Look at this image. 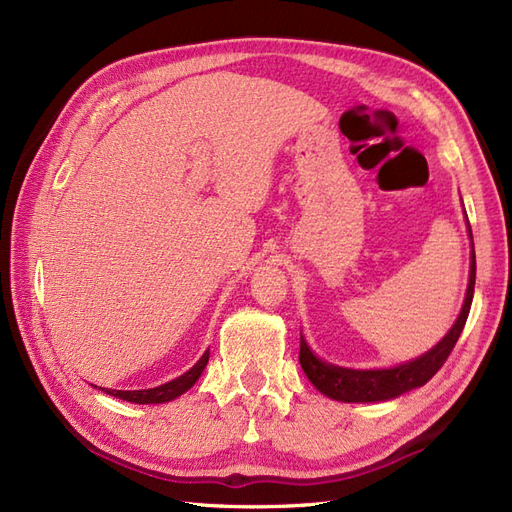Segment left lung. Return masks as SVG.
<instances>
[{
	"label": "left lung",
	"mask_w": 512,
	"mask_h": 512,
	"mask_svg": "<svg viewBox=\"0 0 512 512\" xmlns=\"http://www.w3.org/2000/svg\"><path fill=\"white\" fill-rule=\"evenodd\" d=\"M472 237V230H470ZM474 282H476V254L472 243V256H470V282L466 301H463L461 314L457 316L453 329L444 335L442 342H438L429 352H425L418 359L404 363L391 369H346L331 363L320 361L318 356L309 350L305 339L301 335V350H299V363L316 389L337 401H348V404H365V401H386L404 395L418 386L427 384L436 371L446 363L448 354L453 352L457 339L466 327V320L470 314V305L474 297Z\"/></svg>",
	"instance_id": "obj_1"
}]
</instances>
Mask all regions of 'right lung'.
Masks as SVG:
<instances>
[{"instance_id":"add662e5","label":"right lung","mask_w":512,"mask_h":512,"mask_svg":"<svg viewBox=\"0 0 512 512\" xmlns=\"http://www.w3.org/2000/svg\"><path fill=\"white\" fill-rule=\"evenodd\" d=\"M209 361V350L200 356V361L185 371L183 376L170 380L166 384L156 386V389H143V391H113V389H102L104 393L119 397L123 401H130V404H166V401H173L175 397L183 395L188 389L196 384V380L203 374V369L207 367Z\"/></svg>"}]
</instances>
